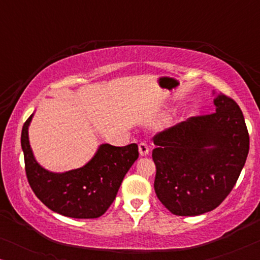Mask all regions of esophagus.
<instances>
[{"label":"esophagus","mask_w":260,"mask_h":260,"mask_svg":"<svg viewBox=\"0 0 260 260\" xmlns=\"http://www.w3.org/2000/svg\"><path fill=\"white\" fill-rule=\"evenodd\" d=\"M138 150H140V155L141 156H147L149 154V145L144 142H141L138 144Z\"/></svg>","instance_id":"34e87169"}]
</instances>
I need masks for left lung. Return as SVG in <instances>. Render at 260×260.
Returning a JSON list of instances; mask_svg holds the SVG:
<instances>
[{"instance_id":"left-lung-1","label":"left lung","mask_w":260,"mask_h":260,"mask_svg":"<svg viewBox=\"0 0 260 260\" xmlns=\"http://www.w3.org/2000/svg\"><path fill=\"white\" fill-rule=\"evenodd\" d=\"M214 105L215 112L154 136L155 193L175 215H200L218 207L246 162L250 136L239 105L223 93Z\"/></svg>"}]
</instances>
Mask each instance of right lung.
<instances>
[{"label": "right lung", "mask_w": 260, "mask_h": 260, "mask_svg": "<svg viewBox=\"0 0 260 260\" xmlns=\"http://www.w3.org/2000/svg\"><path fill=\"white\" fill-rule=\"evenodd\" d=\"M31 115L23 124L21 147L29 186L53 212L76 219H94L104 214L115 200L120 183L138 158L136 143L125 147L102 144L83 168L56 174L35 161L28 140Z\"/></svg>", "instance_id": "right-lung-1"}]
</instances>
